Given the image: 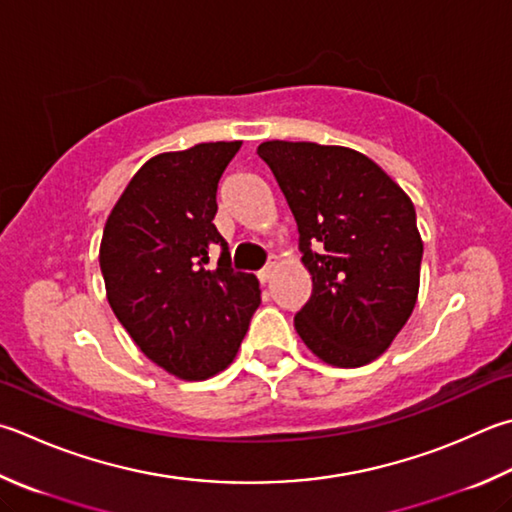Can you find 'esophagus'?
<instances>
[{"label":"esophagus","mask_w":512,"mask_h":512,"mask_svg":"<svg viewBox=\"0 0 512 512\" xmlns=\"http://www.w3.org/2000/svg\"><path fill=\"white\" fill-rule=\"evenodd\" d=\"M277 264H280V259H277L275 255L268 257V264L262 268V271H259V282L266 284L268 280H271V277L275 275V268H277Z\"/></svg>","instance_id":"obj_1"}]
</instances>
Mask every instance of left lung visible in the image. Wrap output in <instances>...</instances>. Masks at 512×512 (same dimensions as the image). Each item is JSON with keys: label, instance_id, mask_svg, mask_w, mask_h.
Segmentation results:
<instances>
[{"label": "left lung", "instance_id": "obj_1", "mask_svg": "<svg viewBox=\"0 0 512 512\" xmlns=\"http://www.w3.org/2000/svg\"><path fill=\"white\" fill-rule=\"evenodd\" d=\"M257 154L293 212L313 282L297 336L327 365H367L416 306L423 241L412 199L349 147L266 141Z\"/></svg>", "mask_w": 512, "mask_h": 512}]
</instances>
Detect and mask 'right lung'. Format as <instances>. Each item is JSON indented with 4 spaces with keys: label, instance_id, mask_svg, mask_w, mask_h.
I'll return each instance as SVG.
<instances>
[{
    "label": "right lung",
    "instance_id": "1",
    "mask_svg": "<svg viewBox=\"0 0 512 512\" xmlns=\"http://www.w3.org/2000/svg\"><path fill=\"white\" fill-rule=\"evenodd\" d=\"M241 141L156 154L107 217L100 271L107 300L147 358L183 380H206L237 356L259 306L255 275L230 268L212 219L217 185ZM217 247V265L209 257Z\"/></svg>",
    "mask_w": 512,
    "mask_h": 512
}]
</instances>
